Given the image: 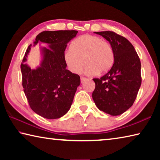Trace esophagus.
I'll return each instance as SVG.
<instances>
[{
    "label": "esophagus",
    "mask_w": 160,
    "mask_h": 160,
    "mask_svg": "<svg viewBox=\"0 0 160 160\" xmlns=\"http://www.w3.org/2000/svg\"><path fill=\"white\" fill-rule=\"evenodd\" d=\"M86 80H87L86 78H85V77H80V81H81V82H85V81Z\"/></svg>",
    "instance_id": "esophagus-1"
}]
</instances>
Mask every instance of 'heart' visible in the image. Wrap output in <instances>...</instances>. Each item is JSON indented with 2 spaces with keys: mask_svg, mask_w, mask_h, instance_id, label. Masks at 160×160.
<instances>
[{
  "mask_svg": "<svg viewBox=\"0 0 160 160\" xmlns=\"http://www.w3.org/2000/svg\"><path fill=\"white\" fill-rule=\"evenodd\" d=\"M63 58L70 72L79 73L85 63L86 73L92 75L109 71L114 61V54L108 42L94 35L84 34L74 40Z\"/></svg>",
  "mask_w": 160,
  "mask_h": 160,
  "instance_id": "heart-1",
  "label": "heart"
}]
</instances>
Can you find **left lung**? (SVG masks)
I'll return each mask as SVG.
<instances>
[{
  "label": "left lung",
  "instance_id": "left-lung-1",
  "mask_svg": "<svg viewBox=\"0 0 160 160\" xmlns=\"http://www.w3.org/2000/svg\"><path fill=\"white\" fill-rule=\"evenodd\" d=\"M112 45L114 62L101 78H94L92 98L99 110L112 116L123 113L136 99L141 85V64L133 46L128 39L112 31L95 32Z\"/></svg>",
  "mask_w": 160,
  "mask_h": 160
}]
</instances>
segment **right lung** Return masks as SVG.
I'll use <instances>...</instances> for the list:
<instances>
[{
	"label": "right lung",
	"instance_id": "right-lung-1",
	"mask_svg": "<svg viewBox=\"0 0 160 160\" xmlns=\"http://www.w3.org/2000/svg\"><path fill=\"white\" fill-rule=\"evenodd\" d=\"M78 32L76 30L41 32L36 37L34 44L46 43L49 48H42L43 58L40 66L32 70L25 64L31 44L21 63L22 87L29 107L45 118H59L66 114L80 84L79 75L66 69L63 58L67 44Z\"/></svg>",
	"mask_w": 160,
	"mask_h": 160
}]
</instances>
